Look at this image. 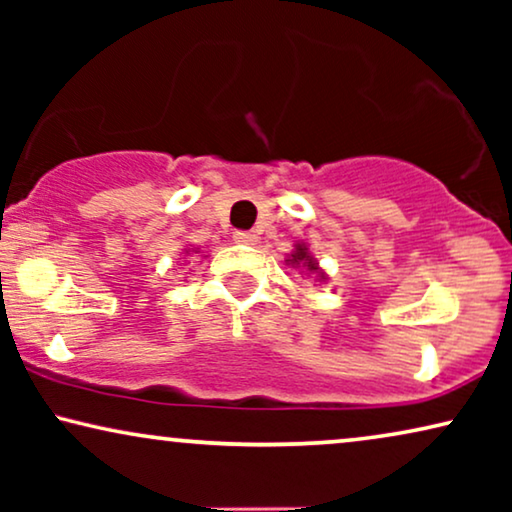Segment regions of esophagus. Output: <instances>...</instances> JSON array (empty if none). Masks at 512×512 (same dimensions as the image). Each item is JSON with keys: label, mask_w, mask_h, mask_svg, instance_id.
I'll use <instances>...</instances> for the list:
<instances>
[{"label": "esophagus", "mask_w": 512, "mask_h": 512, "mask_svg": "<svg viewBox=\"0 0 512 512\" xmlns=\"http://www.w3.org/2000/svg\"><path fill=\"white\" fill-rule=\"evenodd\" d=\"M233 240L237 244H254L256 242V235L249 233V230H237V233L233 235Z\"/></svg>", "instance_id": "1"}]
</instances>
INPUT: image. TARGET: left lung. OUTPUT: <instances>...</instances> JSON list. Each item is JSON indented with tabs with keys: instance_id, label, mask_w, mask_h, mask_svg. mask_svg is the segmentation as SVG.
Masks as SVG:
<instances>
[{
	"instance_id": "1",
	"label": "left lung",
	"mask_w": 512,
	"mask_h": 512,
	"mask_svg": "<svg viewBox=\"0 0 512 512\" xmlns=\"http://www.w3.org/2000/svg\"><path fill=\"white\" fill-rule=\"evenodd\" d=\"M291 256H293V258H289L291 263H296V265H298V263H305L307 270H317V263H314L312 258L307 256V249L303 247V244H300V247L296 249V254H291Z\"/></svg>"
}]
</instances>
